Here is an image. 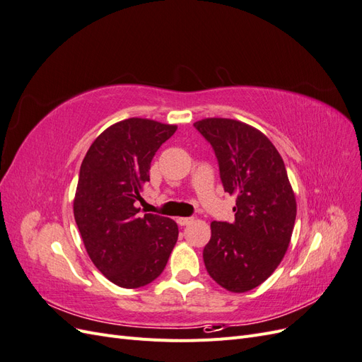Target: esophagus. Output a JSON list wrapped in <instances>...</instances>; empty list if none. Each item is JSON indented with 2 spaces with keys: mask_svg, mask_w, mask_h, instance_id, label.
Segmentation results:
<instances>
[{
  "mask_svg": "<svg viewBox=\"0 0 362 362\" xmlns=\"http://www.w3.org/2000/svg\"><path fill=\"white\" fill-rule=\"evenodd\" d=\"M193 222V217H178L177 218V223L180 225V226H187V225H190Z\"/></svg>",
  "mask_w": 362,
  "mask_h": 362,
  "instance_id": "34e87169",
  "label": "esophagus"
}]
</instances>
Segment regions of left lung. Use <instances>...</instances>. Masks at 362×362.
<instances>
[{
  "mask_svg": "<svg viewBox=\"0 0 362 362\" xmlns=\"http://www.w3.org/2000/svg\"><path fill=\"white\" fill-rule=\"evenodd\" d=\"M193 127L214 151L225 192L235 196L234 222L211 223L205 267L218 286L245 293L272 275L290 243L296 199L286 164L264 134L238 120L210 117Z\"/></svg>",
  "mask_w": 362,
  "mask_h": 362,
  "instance_id": "1",
  "label": "left lung"
}]
</instances>
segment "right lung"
Returning <instances> with one entry per match:
<instances>
[{
    "instance_id": "add662e5",
    "label": "right lung",
    "mask_w": 362,
    "mask_h": 362,
    "mask_svg": "<svg viewBox=\"0 0 362 362\" xmlns=\"http://www.w3.org/2000/svg\"><path fill=\"white\" fill-rule=\"evenodd\" d=\"M177 125L131 117L98 136L81 163L74 217L96 269L124 288L161 275L178 226L158 214H139L151 161Z\"/></svg>"
}]
</instances>
